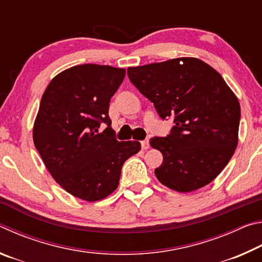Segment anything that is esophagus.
Returning <instances> with one entry per match:
<instances>
[{"label":"esophagus","instance_id":"1","mask_svg":"<svg viewBox=\"0 0 262 262\" xmlns=\"http://www.w3.org/2000/svg\"><path fill=\"white\" fill-rule=\"evenodd\" d=\"M141 147H142V149H143V150L149 149V140L147 139V140L142 141V142H141Z\"/></svg>","mask_w":262,"mask_h":262}]
</instances>
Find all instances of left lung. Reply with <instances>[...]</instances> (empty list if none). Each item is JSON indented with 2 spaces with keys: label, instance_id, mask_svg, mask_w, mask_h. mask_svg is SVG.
Masks as SVG:
<instances>
[{
  "label": "left lung",
  "instance_id": "obj_1",
  "mask_svg": "<svg viewBox=\"0 0 262 262\" xmlns=\"http://www.w3.org/2000/svg\"><path fill=\"white\" fill-rule=\"evenodd\" d=\"M127 74L159 117L174 118L170 134L150 140L163 154L157 179L180 193L210 184L238 144L241 105L223 77L196 57L129 67Z\"/></svg>",
  "mask_w": 262,
  "mask_h": 262
}]
</instances>
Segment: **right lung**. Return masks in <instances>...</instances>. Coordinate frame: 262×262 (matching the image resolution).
<instances>
[{
    "instance_id": "1",
    "label": "right lung",
    "mask_w": 262,
    "mask_h": 262,
    "mask_svg": "<svg viewBox=\"0 0 262 262\" xmlns=\"http://www.w3.org/2000/svg\"><path fill=\"white\" fill-rule=\"evenodd\" d=\"M126 70L79 64L57 74L41 97L33 142L48 172L81 200H103L117 189L123 163L141 150L137 141L115 140L110 100ZM108 125L103 133L98 128Z\"/></svg>"
}]
</instances>
